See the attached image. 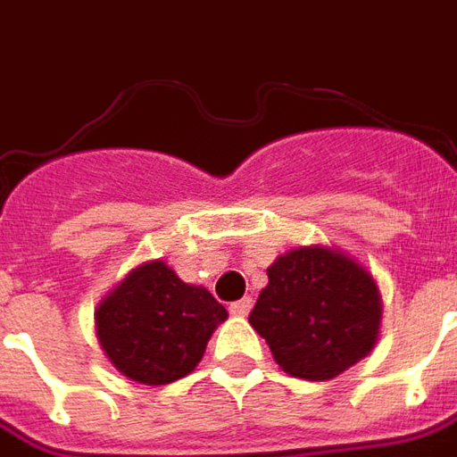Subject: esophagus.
Masks as SVG:
<instances>
[{
    "label": "esophagus",
    "instance_id": "esophagus-1",
    "mask_svg": "<svg viewBox=\"0 0 457 457\" xmlns=\"http://www.w3.org/2000/svg\"><path fill=\"white\" fill-rule=\"evenodd\" d=\"M249 311H252V298L249 296L239 298V301H235V303H229V313H232V316L245 318Z\"/></svg>",
    "mask_w": 457,
    "mask_h": 457
}]
</instances>
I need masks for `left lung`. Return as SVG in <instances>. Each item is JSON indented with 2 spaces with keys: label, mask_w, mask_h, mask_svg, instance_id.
<instances>
[{
  "label": "left lung",
  "mask_w": 457,
  "mask_h": 457,
  "mask_svg": "<svg viewBox=\"0 0 457 457\" xmlns=\"http://www.w3.org/2000/svg\"><path fill=\"white\" fill-rule=\"evenodd\" d=\"M249 323L278 370L326 382L372 353L382 328L377 278L354 257L328 245L288 249L267 269Z\"/></svg>",
  "instance_id": "1"
}]
</instances>
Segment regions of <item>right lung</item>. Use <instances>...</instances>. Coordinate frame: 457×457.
Returning a JSON list of instances; mask_svg holds the SVG:
<instances>
[{"label":"right lung","instance_id":"obj_1","mask_svg":"<svg viewBox=\"0 0 457 457\" xmlns=\"http://www.w3.org/2000/svg\"><path fill=\"white\" fill-rule=\"evenodd\" d=\"M228 311L163 259L134 267L95 308V336L114 370L159 386L190 374Z\"/></svg>","mask_w":457,"mask_h":457}]
</instances>
